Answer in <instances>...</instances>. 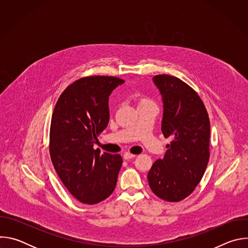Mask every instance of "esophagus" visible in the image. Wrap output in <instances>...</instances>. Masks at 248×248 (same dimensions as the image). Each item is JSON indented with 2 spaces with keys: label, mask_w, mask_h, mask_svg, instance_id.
Listing matches in <instances>:
<instances>
[{
  "label": "esophagus",
  "mask_w": 248,
  "mask_h": 248,
  "mask_svg": "<svg viewBox=\"0 0 248 248\" xmlns=\"http://www.w3.org/2000/svg\"><path fill=\"white\" fill-rule=\"evenodd\" d=\"M136 155H134V154H131V153H124V160H130V159H132V158H134Z\"/></svg>",
  "instance_id": "1"
}]
</instances>
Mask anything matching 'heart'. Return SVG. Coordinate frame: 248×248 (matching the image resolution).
<instances>
[{
  "mask_svg": "<svg viewBox=\"0 0 248 248\" xmlns=\"http://www.w3.org/2000/svg\"><path fill=\"white\" fill-rule=\"evenodd\" d=\"M142 101H143V100H142Z\"/></svg>",
  "mask_w": 248,
  "mask_h": 248,
  "instance_id": "heart-1",
  "label": "heart"
}]
</instances>
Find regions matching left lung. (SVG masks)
<instances>
[{
    "label": "left lung",
    "instance_id": "left-lung-1",
    "mask_svg": "<svg viewBox=\"0 0 248 248\" xmlns=\"http://www.w3.org/2000/svg\"><path fill=\"white\" fill-rule=\"evenodd\" d=\"M153 81L164 103L162 132L172 140L147 178L159 198L179 202L193 192L207 168L210 121L199 95L182 79L159 75Z\"/></svg>",
    "mask_w": 248,
    "mask_h": 248
}]
</instances>
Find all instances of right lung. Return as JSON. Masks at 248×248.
<instances>
[{"mask_svg":"<svg viewBox=\"0 0 248 248\" xmlns=\"http://www.w3.org/2000/svg\"><path fill=\"white\" fill-rule=\"evenodd\" d=\"M124 82L116 77H86L61 94L50 127V156L62 183L78 201L97 204L114 191L123 159L93 149L108 125L109 96Z\"/></svg>","mask_w":248,"mask_h":248,"instance_id":"1","label":"right lung"}]
</instances>
